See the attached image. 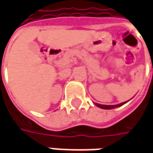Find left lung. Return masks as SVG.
I'll use <instances>...</instances> for the list:
<instances>
[{"instance_id":"left-lung-1","label":"left lung","mask_w":153,"mask_h":153,"mask_svg":"<svg viewBox=\"0 0 153 153\" xmlns=\"http://www.w3.org/2000/svg\"><path fill=\"white\" fill-rule=\"evenodd\" d=\"M127 102V101H126ZM126 102H123V103L118 104V105H100V104L95 103V105L100 107V108H102V109H113V108H116V107H119V106H121L124 104H126Z\"/></svg>"}]
</instances>
